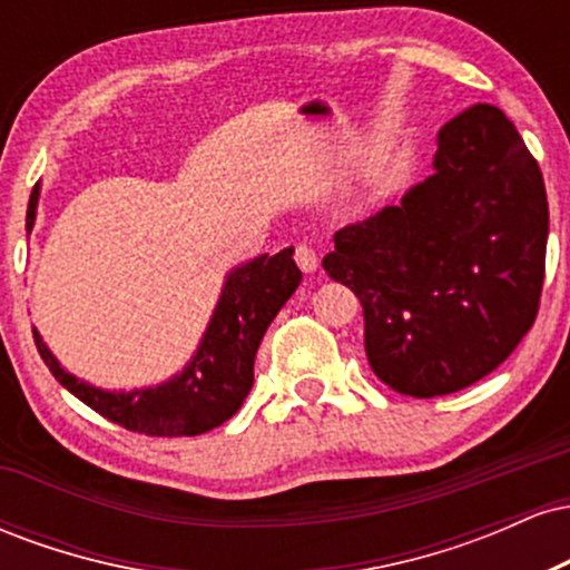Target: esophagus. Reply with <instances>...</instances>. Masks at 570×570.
I'll list each match as a JSON object with an SVG mask.
<instances>
[{
	"mask_svg": "<svg viewBox=\"0 0 570 570\" xmlns=\"http://www.w3.org/2000/svg\"><path fill=\"white\" fill-rule=\"evenodd\" d=\"M294 263L299 265V271L303 273H313L318 267V257L307 244H297L294 246Z\"/></svg>",
	"mask_w": 570,
	"mask_h": 570,
	"instance_id": "1",
	"label": "esophagus"
}]
</instances>
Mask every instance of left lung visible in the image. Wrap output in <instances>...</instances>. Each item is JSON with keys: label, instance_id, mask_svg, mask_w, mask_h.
<instances>
[{"label": "left lung", "instance_id": "1", "mask_svg": "<svg viewBox=\"0 0 570 570\" xmlns=\"http://www.w3.org/2000/svg\"><path fill=\"white\" fill-rule=\"evenodd\" d=\"M547 233L539 163L499 107L474 104L440 130L434 174L337 230L322 265L364 307L372 372L431 399L482 381L528 335Z\"/></svg>", "mask_w": 570, "mask_h": 570}]
</instances>
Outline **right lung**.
Listing matches in <instances>:
<instances>
[{"label":"right lung","mask_w":570,"mask_h":570,"mask_svg":"<svg viewBox=\"0 0 570 570\" xmlns=\"http://www.w3.org/2000/svg\"><path fill=\"white\" fill-rule=\"evenodd\" d=\"M37 198L39 185L31 189L26 233L35 227ZM292 252L294 248H284L276 257L263 254L252 263L235 267L227 276L198 353L174 381L155 385V389L128 391V394L94 389L61 370V364L35 330L39 356L63 389H69L80 402L117 426L147 436L206 434L230 421L252 391L254 356H257L259 343L267 326L303 281Z\"/></svg>","instance_id":"right-lung-1"}]
</instances>
